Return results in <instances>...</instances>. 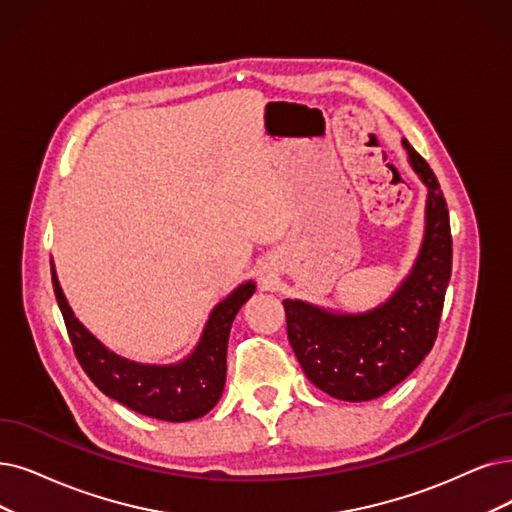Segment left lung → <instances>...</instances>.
<instances>
[{"label":"left lung","instance_id":"8db88e82","mask_svg":"<svg viewBox=\"0 0 512 512\" xmlns=\"http://www.w3.org/2000/svg\"><path fill=\"white\" fill-rule=\"evenodd\" d=\"M401 145L428 189L424 237L412 271L382 304L338 313L283 300L288 338L302 372L340 401H372L410 376L431 353L452 275V231L439 180L405 138Z\"/></svg>","mask_w":512,"mask_h":512}]
</instances>
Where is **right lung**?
Listing matches in <instances>:
<instances>
[{
	"label": "right lung",
	"mask_w": 512,
	"mask_h": 512,
	"mask_svg": "<svg viewBox=\"0 0 512 512\" xmlns=\"http://www.w3.org/2000/svg\"><path fill=\"white\" fill-rule=\"evenodd\" d=\"M52 285L65 317L75 357L88 378L107 397L130 410L166 420L189 422L206 416L222 397L227 380V344L231 323L241 306L256 292L254 281H245L220 300L203 327L201 338L189 357L170 365L136 363L109 351L75 313L60 288L52 262Z\"/></svg>",
	"instance_id": "right-lung-1"
}]
</instances>
